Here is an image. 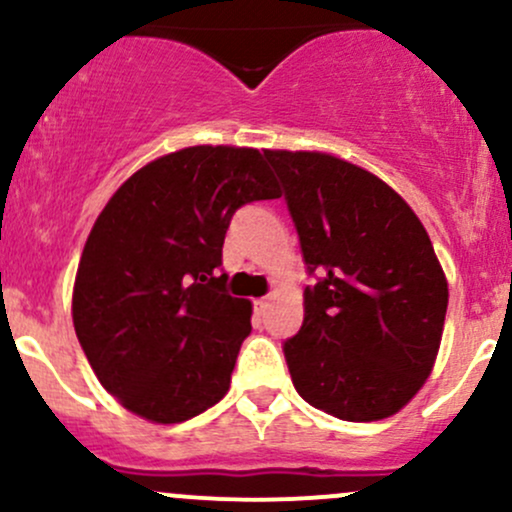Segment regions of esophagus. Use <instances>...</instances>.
Returning <instances> with one entry per match:
<instances>
[{
	"label": "esophagus",
	"instance_id": "34e87169",
	"mask_svg": "<svg viewBox=\"0 0 512 512\" xmlns=\"http://www.w3.org/2000/svg\"><path fill=\"white\" fill-rule=\"evenodd\" d=\"M267 305H269L267 298H257V301L252 303V310H255V315L260 317V315H264V310H267Z\"/></svg>",
	"mask_w": 512,
	"mask_h": 512
}]
</instances>
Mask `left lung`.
<instances>
[{"label":"left lung","instance_id":"8db88e82","mask_svg":"<svg viewBox=\"0 0 512 512\" xmlns=\"http://www.w3.org/2000/svg\"><path fill=\"white\" fill-rule=\"evenodd\" d=\"M284 185L308 276L284 342L293 387L342 421L409 402L436 361L448 281L419 216L368 170L317 151H264Z\"/></svg>","mask_w":512,"mask_h":512}]
</instances>
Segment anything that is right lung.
<instances>
[{
	"mask_svg": "<svg viewBox=\"0 0 512 512\" xmlns=\"http://www.w3.org/2000/svg\"><path fill=\"white\" fill-rule=\"evenodd\" d=\"M276 197L264 156L236 146L156 158L110 197L84 245L72 317L122 407L180 424L226 395L252 305L226 291L223 238L243 204Z\"/></svg>",
	"mask_w": 512,
	"mask_h": 512,
	"instance_id": "add662e5",
	"label": "right lung"
}]
</instances>
